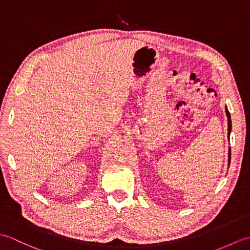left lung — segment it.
Returning <instances> with one entry per match:
<instances>
[{"instance_id": "obj_1", "label": "left lung", "mask_w": 250, "mask_h": 250, "mask_svg": "<svg viewBox=\"0 0 250 250\" xmlns=\"http://www.w3.org/2000/svg\"><path fill=\"white\" fill-rule=\"evenodd\" d=\"M226 114H227V117H228V134L230 135L231 129H232V122H231L230 113H229V110H228L227 107H226ZM230 160H231V149H229V164H230Z\"/></svg>"}]
</instances>
